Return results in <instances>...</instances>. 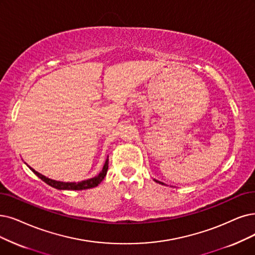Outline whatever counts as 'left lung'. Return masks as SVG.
<instances>
[{
	"mask_svg": "<svg viewBox=\"0 0 255 255\" xmlns=\"http://www.w3.org/2000/svg\"><path fill=\"white\" fill-rule=\"evenodd\" d=\"M156 182H158V181H156ZM159 183H161V182H159ZM161 184H163V183H161Z\"/></svg>",
	"mask_w": 255,
	"mask_h": 255,
	"instance_id": "1",
	"label": "left lung"
}]
</instances>
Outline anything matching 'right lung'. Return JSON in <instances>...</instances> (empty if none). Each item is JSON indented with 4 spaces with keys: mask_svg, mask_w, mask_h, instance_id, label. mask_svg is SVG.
<instances>
[{
    "mask_svg": "<svg viewBox=\"0 0 255 255\" xmlns=\"http://www.w3.org/2000/svg\"><path fill=\"white\" fill-rule=\"evenodd\" d=\"M108 168H109V159H107L103 170L100 171V174L97 177H94L92 179H89V180H86V181L74 183V182H60V181L51 180L49 178H46L43 175H40L39 172L35 171L33 168L30 167V169H31L40 180H43L45 183H47L48 185L52 186L54 188H57V189H67V190H83V189H88V188H92V187L97 186L99 183L105 179V177L107 175Z\"/></svg>",
    "mask_w": 255,
    "mask_h": 255,
    "instance_id": "1",
    "label": "right lung"
}]
</instances>
